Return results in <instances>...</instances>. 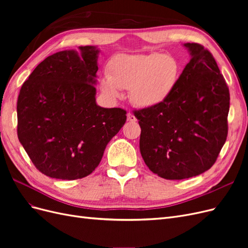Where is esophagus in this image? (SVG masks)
<instances>
[{"mask_svg": "<svg viewBox=\"0 0 248 248\" xmlns=\"http://www.w3.org/2000/svg\"><path fill=\"white\" fill-rule=\"evenodd\" d=\"M127 121H129L131 123H134V122L137 121V118L134 117V115L131 114V112H128V114H127Z\"/></svg>", "mask_w": 248, "mask_h": 248, "instance_id": "1", "label": "esophagus"}]
</instances>
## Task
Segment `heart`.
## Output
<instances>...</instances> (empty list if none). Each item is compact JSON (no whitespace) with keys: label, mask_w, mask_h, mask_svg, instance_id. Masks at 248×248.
I'll return each instance as SVG.
<instances>
[{"label":"heart","mask_w":248,"mask_h":248,"mask_svg":"<svg viewBox=\"0 0 248 248\" xmlns=\"http://www.w3.org/2000/svg\"><path fill=\"white\" fill-rule=\"evenodd\" d=\"M180 77L175 58L159 52L147 55H117L108 65V77L100 80L101 91L118 97L120 89H129L138 107L154 108L167 101Z\"/></svg>","instance_id":"1"}]
</instances>
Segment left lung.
<instances>
[{
	"mask_svg": "<svg viewBox=\"0 0 248 248\" xmlns=\"http://www.w3.org/2000/svg\"><path fill=\"white\" fill-rule=\"evenodd\" d=\"M191 60L170 98L133 110L147 167L168 180L198 176L215 163L228 137L229 87L215 59L199 43H185Z\"/></svg>",
	"mask_w": 248,
	"mask_h": 248,
	"instance_id": "1",
	"label": "left lung"
}]
</instances>
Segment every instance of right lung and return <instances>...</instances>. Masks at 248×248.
Returning <instances> with one entry per match:
<instances>
[{
  "mask_svg": "<svg viewBox=\"0 0 248 248\" xmlns=\"http://www.w3.org/2000/svg\"><path fill=\"white\" fill-rule=\"evenodd\" d=\"M47 57L22 84L17 137L36 169L50 178L77 180L98 167L126 110L96 104L98 49L79 46Z\"/></svg>",
  "mask_w": 248,
  "mask_h": 248,
  "instance_id": "1",
  "label": "right lung"
}]
</instances>
